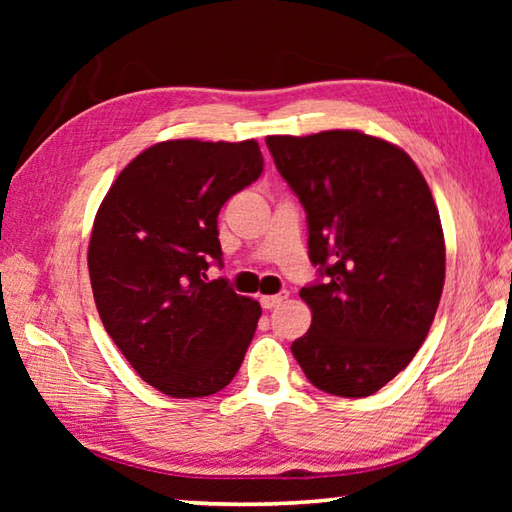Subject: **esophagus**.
Returning <instances> with one entry per match:
<instances>
[{"instance_id":"1","label":"esophagus","mask_w":512,"mask_h":512,"mask_svg":"<svg viewBox=\"0 0 512 512\" xmlns=\"http://www.w3.org/2000/svg\"><path fill=\"white\" fill-rule=\"evenodd\" d=\"M284 300H287V291L275 293V296H262V298H259V302H262V307H264V309H275V307H280Z\"/></svg>"}]
</instances>
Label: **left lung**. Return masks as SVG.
<instances>
[{
	"label": "left lung",
	"mask_w": 512,
	"mask_h": 512,
	"mask_svg": "<svg viewBox=\"0 0 512 512\" xmlns=\"http://www.w3.org/2000/svg\"><path fill=\"white\" fill-rule=\"evenodd\" d=\"M275 167L307 212L300 289L311 327L291 352L316 388L368 397L409 366L445 284L438 207L400 146L361 131L268 135Z\"/></svg>",
	"instance_id": "obj_1"
}]
</instances>
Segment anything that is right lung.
<instances>
[{
	"label": "right lung",
	"mask_w": 512,
	"mask_h": 512,
	"mask_svg": "<svg viewBox=\"0 0 512 512\" xmlns=\"http://www.w3.org/2000/svg\"><path fill=\"white\" fill-rule=\"evenodd\" d=\"M255 140H169L119 173L94 219L88 268L101 323L146 384L169 397L221 391L244 361L262 307L205 282L221 266L216 216L262 176Z\"/></svg>",
	"instance_id": "add662e5"
}]
</instances>
